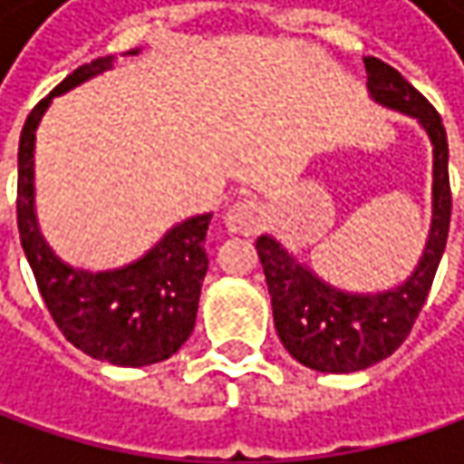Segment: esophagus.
<instances>
[{
  "mask_svg": "<svg viewBox=\"0 0 464 464\" xmlns=\"http://www.w3.org/2000/svg\"><path fill=\"white\" fill-rule=\"evenodd\" d=\"M224 224L232 235H256L266 224V208L253 198H242L229 206V211L224 214Z\"/></svg>",
  "mask_w": 464,
  "mask_h": 464,
  "instance_id": "1",
  "label": "esophagus"
}]
</instances>
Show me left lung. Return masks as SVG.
<instances>
[{
	"label": "left lung",
	"mask_w": 464,
	"mask_h": 464,
	"mask_svg": "<svg viewBox=\"0 0 464 464\" xmlns=\"http://www.w3.org/2000/svg\"><path fill=\"white\" fill-rule=\"evenodd\" d=\"M364 66L372 100L416 118L434 147L431 229L416 271L395 289L351 295L314 276L274 237L260 235L256 242L281 343L299 364L333 374L362 372L401 348L434 284L452 217L450 147L441 116L390 63L366 56Z\"/></svg>",
	"instance_id": "left-lung-1"
}]
</instances>
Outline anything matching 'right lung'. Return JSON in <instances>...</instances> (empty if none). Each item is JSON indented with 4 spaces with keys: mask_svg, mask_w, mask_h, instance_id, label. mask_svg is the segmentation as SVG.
<instances>
[{
    "mask_svg": "<svg viewBox=\"0 0 464 464\" xmlns=\"http://www.w3.org/2000/svg\"><path fill=\"white\" fill-rule=\"evenodd\" d=\"M136 56L139 48L126 51ZM116 56H100L74 69L27 116L17 150V229L45 307L69 343L116 366H147L169 359L196 325L204 284L206 229L211 214L175 224L152 250L116 271H80L53 256L35 219L33 152L35 131L56 95L113 69Z\"/></svg>",
    "mask_w": 464,
    "mask_h": 464,
    "instance_id": "add662e5",
    "label": "right lung"
}]
</instances>
